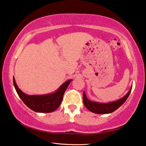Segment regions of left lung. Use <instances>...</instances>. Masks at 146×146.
Here are the masks:
<instances>
[{"label":"left lung","instance_id":"1","mask_svg":"<svg viewBox=\"0 0 146 146\" xmlns=\"http://www.w3.org/2000/svg\"><path fill=\"white\" fill-rule=\"evenodd\" d=\"M132 86L130 90L128 91L126 95L123 98L118 99V100L108 102V103H101V102H97L89 100L86 97L85 91L83 92V100L84 105L88 110L97 114H108L111 113L116 110L118 109L120 106L123 104L126 99L128 98L130 93H131Z\"/></svg>","mask_w":146,"mask_h":146}]
</instances>
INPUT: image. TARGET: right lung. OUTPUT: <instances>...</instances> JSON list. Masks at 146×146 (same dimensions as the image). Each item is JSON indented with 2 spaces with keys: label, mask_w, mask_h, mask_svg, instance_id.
<instances>
[{
  "label": "right lung",
  "mask_w": 146,
  "mask_h": 146,
  "mask_svg": "<svg viewBox=\"0 0 146 146\" xmlns=\"http://www.w3.org/2000/svg\"><path fill=\"white\" fill-rule=\"evenodd\" d=\"M72 80L63 83L52 93L43 95H28L20 90L13 77V85L18 95L28 108L38 113H50L55 111L61 103L63 97Z\"/></svg>",
  "instance_id": "add662e5"
}]
</instances>
